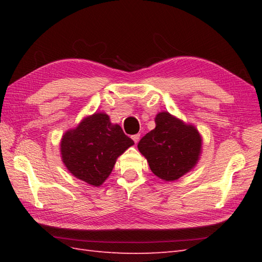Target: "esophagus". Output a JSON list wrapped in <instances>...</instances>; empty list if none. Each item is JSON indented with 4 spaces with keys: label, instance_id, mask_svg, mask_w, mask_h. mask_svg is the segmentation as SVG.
<instances>
[{
    "label": "esophagus",
    "instance_id": "esophagus-1",
    "mask_svg": "<svg viewBox=\"0 0 262 262\" xmlns=\"http://www.w3.org/2000/svg\"><path fill=\"white\" fill-rule=\"evenodd\" d=\"M140 137H141V135H140V134H135V135H133V136H132V140L134 141L135 143H137L138 141H140Z\"/></svg>",
    "mask_w": 262,
    "mask_h": 262
}]
</instances>
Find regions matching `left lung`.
<instances>
[{
  "mask_svg": "<svg viewBox=\"0 0 262 262\" xmlns=\"http://www.w3.org/2000/svg\"><path fill=\"white\" fill-rule=\"evenodd\" d=\"M155 128L138 143L149 169L163 181H174L191 171L202 154L203 138L196 127L168 111L155 117Z\"/></svg>",
  "mask_w": 262,
  "mask_h": 262,
  "instance_id": "left-lung-1",
  "label": "left lung"
}]
</instances>
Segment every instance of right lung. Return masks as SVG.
<instances>
[{
    "label": "right lung",
    "instance_id": "add662e5",
    "mask_svg": "<svg viewBox=\"0 0 262 262\" xmlns=\"http://www.w3.org/2000/svg\"><path fill=\"white\" fill-rule=\"evenodd\" d=\"M134 141L113 124L104 113L86 116L60 140L62 161L72 174L92 187H100L113 171L117 159Z\"/></svg>",
    "mask_w": 262,
    "mask_h": 262
}]
</instances>
